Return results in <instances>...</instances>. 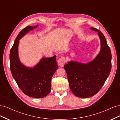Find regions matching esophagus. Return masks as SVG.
<instances>
[{
    "mask_svg": "<svg viewBox=\"0 0 120 120\" xmlns=\"http://www.w3.org/2000/svg\"><path fill=\"white\" fill-rule=\"evenodd\" d=\"M65 62H66V60H65V57L64 56L60 57L57 60L58 64H59V66L61 67H64Z\"/></svg>",
    "mask_w": 120,
    "mask_h": 120,
    "instance_id": "1",
    "label": "esophagus"
}]
</instances>
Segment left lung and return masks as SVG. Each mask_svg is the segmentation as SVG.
Returning <instances> with one entry per match:
<instances>
[{"instance_id":"obj_1","label":"left lung","mask_w":120,"mask_h":120,"mask_svg":"<svg viewBox=\"0 0 120 120\" xmlns=\"http://www.w3.org/2000/svg\"><path fill=\"white\" fill-rule=\"evenodd\" d=\"M91 29L98 31L100 37V53L87 64L70 61L64 66L71 91L79 98L96 95L106 82L112 68V54L106 38L101 31L94 27Z\"/></svg>"}]
</instances>
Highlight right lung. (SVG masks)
I'll return each mask as SVG.
<instances>
[{
  "instance_id": "right-lung-1",
  "label": "right lung",
  "mask_w": 120,
  "mask_h": 120,
  "mask_svg": "<svg viewBox=\"0 0 120 120\" xmlns=\"http://www.w3.org/2000/svg\"><path fill=\"white\" fill-rule=\"evenodd\" d=\"M38 26H27L19 32L10 49L9 58L11 72L20 89L29 97L42 98L51 90V79L58 68L56 56L43 58L33 68H30L20 63L17 52L19 40Z\"/></svg>"
}]
</instances>
